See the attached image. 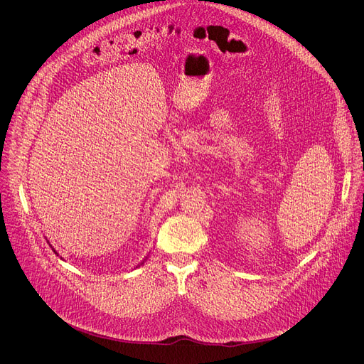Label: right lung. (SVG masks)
Wrapping results in <instances>:
<instances>
[{
	"label": "right lung",
	"mask_w": 364,
	"mask_h": 364,
	"mask_svg": "<svg viewBox=\"0 0 364 364\" xmlns=\"http://www.w3.org/2000/svg\"><path fill=\"white\" fill-rule=\"evenodd\" d=\"M47 243H48V245H50V242H48V240H47ZM50 246H51V245H50ZM51 250H53V252H55V253H56V255H58V256H59V253H58V252H56V249H55V247H53V246H51ZM146 257H148V255H146V256H145V259H144V261H142V262H141V264H139V265H138V267H141V265H144V262H145V261H146ZM138 267H136V268H138Z\"/></svg>",
	"instance_id": "add662e5"
}]
</instances>
